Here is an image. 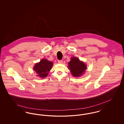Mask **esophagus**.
Segmentation results:
<instances>
[{
  "mask_svg": "<svg viewBox=\"0 0 124 124\" xmlns=\"http://www.w3.org/2000/svg\"><path fill=\"white\" fill-rule=\"evenodd\" d=\"M58 63H59V64H62V63H63V60H58Z\"/></svg>",
  "mask_w": 124,
  "mask_h": 124,
  "instance_id": "34e87169",
  "label": "esophagus"
}]
</instances>
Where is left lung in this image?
Listing matches in <instances>:
<instances>
[{"label": "left lung", "mask_w": 124, "mask_h": 124, "mask_svg": "<svg viewBox=\"0 0 124 124\" xmlns=\"http://www.w3.org/2000/svg\"><path fill=\"white\" fill-rule=\"evenodd\" d=\"M68 64V68L70 70L72 75L75 77L81 76L85 70L87 69L85 64L76 57L71 58Z\"/></svg>", "instance_id": "1"}]
</instances>
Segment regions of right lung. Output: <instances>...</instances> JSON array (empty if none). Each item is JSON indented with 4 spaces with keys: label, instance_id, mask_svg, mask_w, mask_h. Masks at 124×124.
I'll return each mask as SVG.
<instances>
[{
    "label": "right lung",
    "instance_id": "right-lung-1",
    "mask_svg": "<svg viewBox=\"0 0 124 124\" xmlns=\"http://www.w3.org/2000/svg\"><path fill=\"white\" fill-rule=\"evenodd\" d=\"M53 65L52 62L46 59H42L40 62L36 64L33 69L38 74L37 76L45 78L48 75L49 71L51 70Z\"/></svg>",
    "mask_w": 124,
    "mask_h": 124
}]
</instances>
